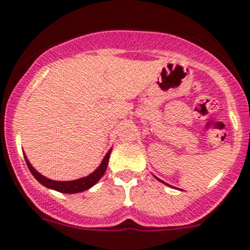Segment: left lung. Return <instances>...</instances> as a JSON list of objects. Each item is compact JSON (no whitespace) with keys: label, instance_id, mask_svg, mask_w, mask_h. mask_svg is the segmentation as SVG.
Returning <instances> with one entry per match:
<instances>
[{"label":"left lung","instance_id":"8db88e82","mask_svg":"<svg viewBox=\"0 0 250 250\" xmlns=\"http://www.w3.org/2000/svg\"><path fill=\"white\" fill-rule=\"evenodd\" d=\"M156 179H158V180H160V179H159V178H156ZM160 182H161V183H163V184H165V183H164V182H163V180H160Z\"/></svg>","mask_w":250,"mask_h":250}]
</instances>
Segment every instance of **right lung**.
Here are the masks:
<instances>
[{
	"instance_id": "right-lung-1",
	"label": "right lung",
	"mask_w": 250,
	"mask_h": 250,
	"mask_svg": "<svg viewBox=\"0 0 250 250\" xmlns=\"http://www.w3.org/2000/svg\"><path fill=\"white\" fill-rule=\"evenodd\" d=\"M111 150L106 152V155L104 156L101 164L99 165V167L95 170L94 173H91L90 175L85 176V178L76 179V180H70V182H56V180H51V179L46 178L42 174H40L36 169H35L31 163L28 161L27 156L25 155L26 164H27L28 169H30L31 174L36 178V180L39 183L43 185V187L48 188V189H52V190L60 191V193H66V194H75V193H81V191H85L87 189H90L91 187H94L96 183L101 179V176L105 174L106 167H107V163H109L110 154H111Z\"/></svg>"
}]
</instances>
